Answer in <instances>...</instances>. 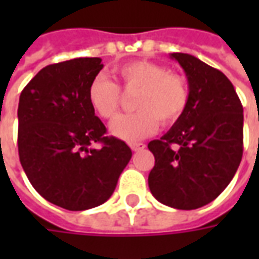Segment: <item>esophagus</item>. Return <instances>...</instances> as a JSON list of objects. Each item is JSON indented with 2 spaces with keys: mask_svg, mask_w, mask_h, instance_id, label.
Listing matches in <instances>:
<instances>
[{
  "mask_svg": "<svg viewBox=\"0 0 259 259\" xmlns=\"http://www.w3.org/2000/svg\"><path fill=\"white\" fill-rule=\"evenodd\" d=\"M130 148L133 151H141V150L146 148V144H143V143H133V144H130Z\"/></svg>",
  "mask_w": 259,
  "mask_h": 259,
  "instance_id": "esophagus-1",
  "label": "esophagus"
}]
</instances>
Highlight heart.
<instances>
[{
	"mask_svg": "<svg viewBox=\"0 0 259 259\" xmlns=\"http://www.w3.org/2000/svg\"><path fill=\"white\" fill-rule=\"evenodd\" d=\"M120 85L126 93L136 91V112L119 115L109 124L115 137L127 143L146 139L162 124H172L185 113L190 93L183 76L172 73L162 65L150 61H132L116 68ZM87 100L97 115L113 118L120 105V90L104 74H97L87 89Z\"/></svg>",
	"mask_w": 259,
	"mask_h": 259,
	"instance_id": "heart-1",
	"label": "heart"
}]
</instances>
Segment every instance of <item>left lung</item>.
Listing matches in <instances>:
<instances>
[{"mask_svg":"<svg viewBox=\"0 0 259 259\" xmlns=\"http://www.w3.org/2000/svg\"><path fill=\"white\" fill-rule=\"evenodd\" d=\"M189 83L185 113L148 143L155 165L148 187L159 202L195 209L217 198L233 179L243 157V107L225 74L190 54L169 55ZM177 146L176 149L171 144Z\"/></svg>","mask_w":259,"mask_h":259,"instance_id":"obj_1","label":"left lung"}]
</instances>
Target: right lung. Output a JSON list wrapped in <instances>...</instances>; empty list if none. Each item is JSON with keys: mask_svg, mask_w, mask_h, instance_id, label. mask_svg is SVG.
I'll return each instance as SVG.
<instances>
[{"mask_svg": "<svg viewBox=\"0 0 259 259\" xmlns=\"http://www.w3.org/2000/svg\"><path fill=\"white\" fill-rule=\"evenodd\" d=\"M101 58L48 65L29 81L18 107V148L37 193L69 211L104 204L132 158L124 141L107 133L87 100ZM101 142V149H94Z\"/></svg>", "mask_w": 259, "mask_h": 259, "instance_id": "obj_1", "label": "right lung"}]
</instances>
